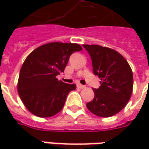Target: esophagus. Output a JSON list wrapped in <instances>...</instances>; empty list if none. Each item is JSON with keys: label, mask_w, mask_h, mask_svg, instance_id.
<instances>
[{"label": "esophagus", "mask_w": 149, "mask_h": 149, "mask_svg": "<svg viewBox=\"0 0 149 149\" xmlns=\"http://www.w3.org/2000/svg\"><path fill=\"white\" fill-rule=\"evenodd\" d=\"M77 86V88H81V89H82V88H85V86H84V85H82V84H78Z\"/></svg>", "instance_id": "obj_1"}]
</instances>
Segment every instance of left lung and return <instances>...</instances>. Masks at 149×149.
<instances>
[{
  "instance_id": "left-lung-1",
  "label": "left lung",
  "mask_w": 149,
  "mask_h": 149,
  "mask_svg": "<svg viewBox=\"0 0 149 149\" xmlns=\"http://www.w3.org/2000/svg\"><path fill=\"white\" fill-rule=\"evenodd\" d=\"M92 59L93 72L100 79L99 88H93V100L86 104L94 115L109 117L128 104L133 88L132 71L125 58L114 49L83 45Z\"/></svg>"
}]
</instances>
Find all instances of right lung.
<instances>
[{
    "label": "right lung",
    "mask_w": 149,
    "mask_h": 149,
    "mask_svg": "<svg viewBox=\"0 0 149 149\" xmlns=\"http://www.w3.org/2000/svg\"><path fill=\"white\" fill-rule=\"evenodd\" d=\"M82 50L74 43L51 42L34 49L21 66L18 94L31 113L50 117L61 112L75 84H65L56 76L64 72L70 56Z\"/></svg>",
    "instance_id": "1"
}]
</instances>
